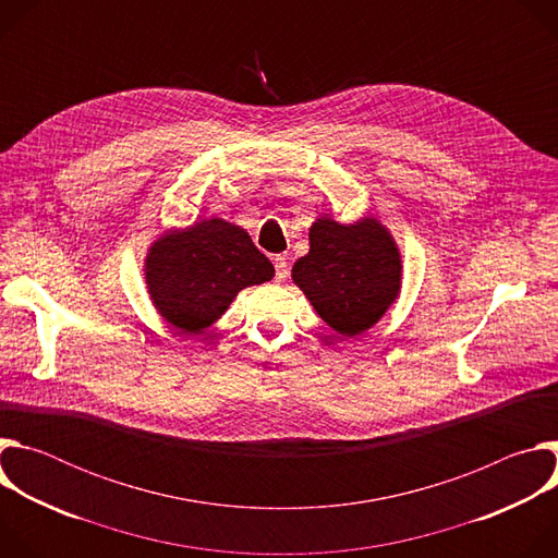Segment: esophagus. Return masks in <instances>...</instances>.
Returning <instances> with one entry per match:
<instances>
[{
  "label": "esophagus",
  "mask_w": 558,
  "mask_h": 558,
  "mask_svg": "<svg viewBox=\"0 0 558 558\" xmlns=\"http://www.w3.org/2000/svg\"><path fill=\"white\" fill-rule=\"evenodd\" d=\"M274 267H276V278H278V280H284V278L289 276L287 256H276V258H274Z\"/></svg>",
  "instance_id": "34e87169"
}]
</instances>
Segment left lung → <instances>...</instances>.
Returning <instances> with one entry per match:
<instances>
[{
  "label": "left lung",
  "instance_id": "8db88e82",
  "mask_svg": "<svg viewBox=\"0 0 558 558\" xmlns=\"http://www.w3.org/2000/svg\"><path fill=\"white\" fill-rule=\"evenodd\" d=\"M311 250L293 265V282L338 333L353 338L371 329L400 291V252L373 218L344 227L317 218Z\"/></svg>",
  "mask_w": 558,
  "mask_h": 558
}]
</instances>
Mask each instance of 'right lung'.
Segmentation results:
<instances>
[{"label": "right lung", "mask_w": 558, "mask_h": 558, "mask_svg": "<svg viewBox=\"0 0 558 558\" xmlns=\"http://www.w3.org/2000/svg\"><path fill=\"white\" fill-rule=\"evenodd\" d=\"M274 278V265L245 229L220 218L196 222L156 241L147 256V289L168 323L201 333L235 293Z\"/></svg>", "instance_id": "obj_1"}]
</instances>
